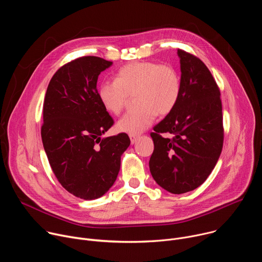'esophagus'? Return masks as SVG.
<instances>
[{
  "label": "esophagus",
  "instance_id": "obj_1",
  "mask_svg": "<svg viewBox=\"0 0 262 262\" xmlns=\"http://www.w3.org/2000/svg\"><path fill=\"white\" fill-rule=\"evenodd\" d=\"M129 139H130V143L135 144L137 139H138V136L137 135H129Z\"/></svg>",
  "mask_w": 262,
  "mask_h": 262
}]
</instances>
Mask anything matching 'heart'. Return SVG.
Here are the masks:
<instances>
[{
    "mask_svg": "<svg viewBox=\"0 0 262 262\" xmlns=\"http://www.w3.org/2000/svg\"><path fill=\"white\" fill-rule=\"evenodd\" d=\"M181 93L177 70L168 64L137 61L118 70L114 81L105 80L98 86L97 95L103 107L118 115L136 96L139 107L128 112L117 122L121 133L138 135L150 126L158 114H170Z\"/></svg>",
    "mask_w": 262,
    "mask_h": 262,
    "instance_id": "1",
    "label": "heart"
}]
</instances>
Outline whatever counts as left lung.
<instances>
[{
    "label": "left lung",
    "mask_w": 262,
    "mask_h": 262,
    "mask_svg": "<svg viewBox=\"0 0 262 262\" xmlns=\"http://www.w3.org/2000/svg\"><path fill=\"white\" fill-rule=\"evenodd\" d=\"M181 93L174 110L150 134L155 150L149 161L157 183L172 194L201 185L213 170L224 142L220 89L206 65L196 56L177 51ZM172 133V139L161 133Z\"/></svg>",
    "instance_id": "1"
}]
</instances>
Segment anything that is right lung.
<instances>
[{"label": "right lung", "instance_id": "add662e5", "mask_svg": "<svg viewBox=\"0 0 262 262\" xmlns=\"http://www.w3.org/2000/svg\"><path fill=\"white\" fill-rule=\"evenodd\" d=\"M113 62L84 56L60 67L43 102L41 138L51 168L63 188L93 200L114 184L130 144L124 133L101 139L114 120L97 95V79Z\"/></svg>", "mask_w": 262, "mask_h": 262}]
</instances>
